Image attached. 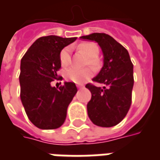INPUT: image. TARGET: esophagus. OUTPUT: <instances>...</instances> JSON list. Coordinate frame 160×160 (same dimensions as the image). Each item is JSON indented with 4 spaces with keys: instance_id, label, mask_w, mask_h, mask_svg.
<instances>
[{
    "instance_id": "34e87169",
    "label": "esophagus",
    "mask_w": 160,
    "mask_h": 160,
    "mask_svg": "<svg viewBox=\"0 0 160 160\" xmlns=\"http://www.w3.org/2000/svg\"><path fill=\"white\" fill-rule=\"evenodd\" d=\"M77 87L79 88V89H81V88H83V86H81V85H77Z\"/></svg>"
}]
</instances>
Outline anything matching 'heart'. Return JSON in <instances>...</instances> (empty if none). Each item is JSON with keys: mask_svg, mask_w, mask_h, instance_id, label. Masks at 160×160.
I'll return each mask as SVG.
<instances>
[{"mask_svg": "<svg viewBox=\"0 0 160 160\" xmlns=\"http://www.w3.org/2000/svg\"><path fill=\"white\" fill-rule=\"evenodd\" d=\"M80 48L87 53V56L92 58L90 60V62L92 64H95V58L97 57L99 52L98 47L93 42H84L80 44ZM71 47L68 46L62 49L60 53V62L63 67L68 66L71 62ZM92 73L93 71L90 68H79L77 67H71L65 72V78L69 81L80 84L88 80L92 75Z\"/></svg>", "mask_w": 160, "mask_h": 160, "instance_id": "1", "label": "heart"}]
</instances>
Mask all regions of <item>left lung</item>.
I'll use <instances>...</instances> for the list:
<instances>
[{"label": "left lung", "instance_id": "obj_1", "mask_svg": "<svg viewBox=\"0 0 160 160\" xmlns=\"http://www.w3.org/2000/svg\"><path fill=\"white\" fill-rule=\"evenodd\" d=\"M80 38L97 42L104 56L103 68L92 80L104 87L86 85L92 93L87 104L88 117L99 127L116 126L126 117L132 101L134 75L128 52L105 33H92Z\"/></svg>", "mask_w": 160, "mask_h": 160}]
</instances>
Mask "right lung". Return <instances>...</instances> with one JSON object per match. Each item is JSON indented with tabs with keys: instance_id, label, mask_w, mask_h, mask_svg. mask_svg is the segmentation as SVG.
Wrapping results in <instances>:
<instances>
[{
	"instance_id": "obj_1",
	"label": "right lung",
	"mask_w": 160,
	"mask_h": 160,
	"mask_svg": "<svg viewBox=\"0 0 160 160\" xmlns=\"http://www.w3.org/2000/svg\"><path fill=\"white\" fill-rule=\"evenodd\" d=\"M76 38L46 36L33 42L20 62V98L25 111L36 127L55 129L65 122L68 104L77 92L73 82H65L58 88L51 87L61 68L62 49Z\"/></svg>"
}]
</instances>
